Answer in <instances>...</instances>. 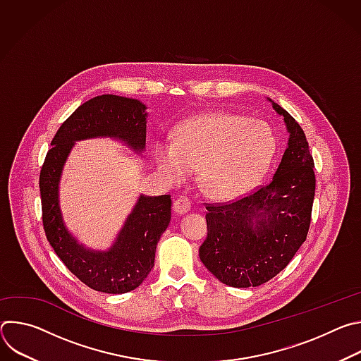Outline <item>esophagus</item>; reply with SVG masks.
Here are the masks:
<instances>
[{
  "instance_id": "34e87169",
  "label": "esophagus",
  "mask_w": 361,
  "mask_h": 361,
  "mask_svg": "<svg viewBox=\"0 0 361 361\" xmlns=\"http://www.w3.org/2000/svg\"><path fill=\"white\" fill-rule=\"evenodd\" d=\"M190 209H191V202H190V200L185 198V197H180V198H177V200L173 202V212H174L176 214H178V216L185 214L187 212H190Z\"/></svg>"
}]
</instances>
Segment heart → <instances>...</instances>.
<instances>
[{"label":"heart","instance_id":"b5f03b06","mask_svg":"<svg viewBox=\"0 0 361 361\" xmlns=\"http://www.w3.org/2000/svg\"><path fill=\"white\" fill-rule=\"evenodd\" d=\"M274 149L276 137L267 123L216 113L183 121L174 144L160 140L154 145V160L170 184L198 169V181L209 195L235 198L259 181Z\"/></svg>","mask_w":361,"mask_h":361}]
</instances>
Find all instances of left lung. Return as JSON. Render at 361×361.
<instances>
[{"label":"left lung","instance_id":"8db88e82","mask_svg":"<svg viewBox=\"0 0 361 361\" xmlns=\"http://www.w3.org/2000/svg\"><path fill=\"white\" fill-rule=\"evenodd\" d=\"M273 109L284 117L290 133L273 180L238 200L205 207L209 233L198 250L200 260L221 283L237 288L262 286L276 277L310 228L316 191L313 156L298 123L277 102Z\"/></svg>","mask_w":361,"mask_h":361}]
</instances>
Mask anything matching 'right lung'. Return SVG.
Listing matches in <instances>:
<instances>
[{
  "label": "right lung",
  "mask_w": 361,
  "mask_h": 361,
  "mask_svg": "<svg viewBox=\"0 0 361 361\" xmlns=\"http://www.w3.org/2000/svg\"><path fill=\"white\" fill-rule=\"evenodd\" d=\"M145 110L141 101L113 94L88 99L59 128L41 167L39 192L47 240L66 267L95 291L123 294L145 280L154 266L157 243L171 220V197L141 194L111 248L90 250L68 233L63 221L59 202L63 167L80 140L111 137L137 152L144 151Z\"/></svg>",
  "instance_id": "1"
}]
</instances>
